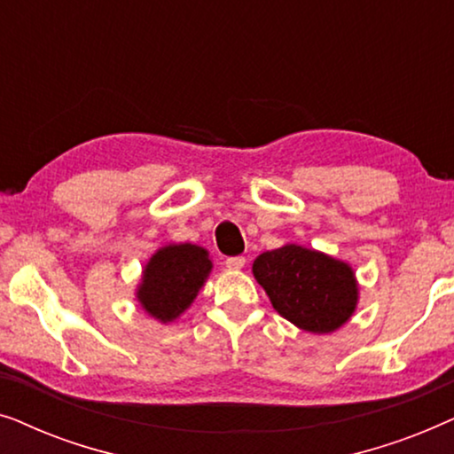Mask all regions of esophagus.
Returning <instances> with one entry per match:
<instances>
[{"mask_svg": "<svg viewBox=\"0 0 454 454\" xmlns=\"http://www.w3.org/2000/svg\"><path fill=\"white\" fill-rule=\"evenodd\" d=\"M225 264H227V269L239 270L241 266L246 264V258H244V256H229V258L225 260Z\"/></svg>", "mask_w": 454, "mask_h": 454, "instance_id": "1", "label": "esophagus"}]
</instances>
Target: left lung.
Returning a JSON list of instances; mask_svg holds the SVG:
<instances>
[{"mask_svg":"<svg viewBox=\"0 0 454 454\" xmlns=\"http://www.w3.org/2000/svg\"><path fill=\"white\" fill-rule=\"evenodd\" d=\"M252 270L272 308L308 333L337 331L356 309L353 270L326 254L289 244L260 254Z\"/></svg>","mask_w":454,"mask_h":454,"instance_id":"1","label":"left lung"}]
</instances>
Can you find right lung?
<instances>
[{
  "label": "right lung",
  "mask_w": 454,
  "mask_h": 454,
  "mask_svg": "<svg viewBox=\"0 0 454 454\" xmlns=\"http://www.w3.org/2000/svg\"><path fill=\"white\" fill-rule=\"evenodd\" d=\"M213 262L204 247L192 244L167 246L146 264L138 301L160 322L176 320L194 301Z\"/></svg>",
  "instance_id": "add662e5"
}]
</instances>
